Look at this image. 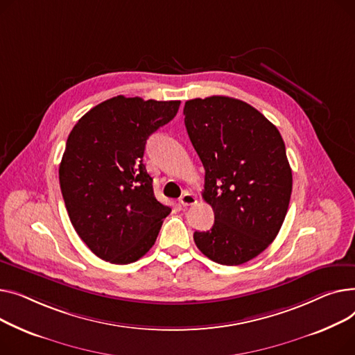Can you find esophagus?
Wrapping results in <instances>:
<instances>
[{"instance_id":"esophagus-1","label":"esophagus","mask_w":355,"mask_h":355,"mask_svg":"<svg viewBox=\"0 0 355 355\" xmlns=\"http://www.w3.org/2000/svg\"><path fill=\"white\" fill-rule=\"evenodd\" d=\"M179 202H180L183 206H191V205H195V203L198 202V199H196V196H195L193 193L184 192V193L180 196Z\"/></svg>"}]
</instances>
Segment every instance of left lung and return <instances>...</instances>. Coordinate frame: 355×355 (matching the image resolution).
Here are the masks:
<instances>
[{
	"mask_svg": "<svg viewBox=\"0 0 355 355\" xmlns=\"http://www.w3.org/2000/svg\"><path fill=\"white\" fill-rule=\"evenodd\" d=\"M183 114L215 214L195 243L214 262L245 263L277 238L288 211L293 171L282 136L251 104L226 96L187 100Z\"/></svg>",
	"mask_w": 355,
	"mask_h": 355,
	"instance_id": "left-lung-1",
	"label": "left lung"
}]
</instances>
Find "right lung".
Segmentation results:
<instances>
[{
	"label": "right lung",
	"mask_w": 355,
	"mask_h": 355,
	"mask_svg": "<svg viewBox=\"0 0 355 355\" xmlns=\"http://www.w3.org/2000/svg\"><path fill=\"white\" fill-rule=\"evenodd\" d=\"M179 106L117 96L87 112L69 135L58 169L62 199L77 235L103 261L140 259L172 211L155 198L143 155L146 140Z\"/></svg>",
	"instance_id": "add662e5"
}]
</instances>
